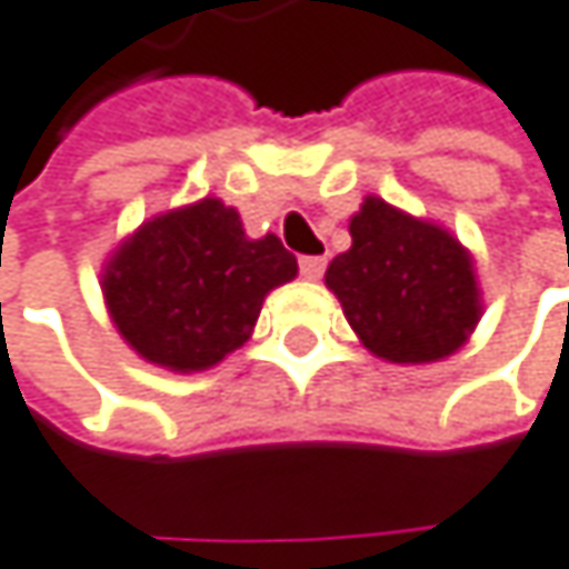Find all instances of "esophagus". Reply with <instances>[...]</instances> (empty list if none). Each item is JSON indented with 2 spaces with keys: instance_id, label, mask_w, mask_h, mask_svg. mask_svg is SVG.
Masks as SVG:
<instances>
[{
  "instance_id": "1",
  "label": "esophagus",
  "mask_w": 569,
  "mask_h": 569,
  "mask_svg": "<svg viewBox=\"0 0 569 569\" xmlns=\"http://www.w3.org/2000/svg\"><path fill=\"white\" fill-rule=\"evenodd\" d=\"M323 269H327V259H323V256H303V259H300V272H303V279H320V276H323Z\"/></svg>"
}]
</instances>
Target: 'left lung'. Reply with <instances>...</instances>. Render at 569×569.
<instances>
[{"label":"left lung","instance_id":"obj_1","mask_svg":"<svg viewBox=\"0 0 569 569\" xmlns=\"http://www.w3.org/2000/svg\"><path fill=\"white\" fill-rule=\"evenodd\" d=\"M350 239L323 279L371 353L431 363L469 340L482 300L472 256L449 229L371 194L350 219Z\"/></svg>","mask_w":569,"mask_h":569}]
</instances>
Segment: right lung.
I'll list each match as a JSON object with an SVG mask.
<instances>
[{
    "instance_id": "right-lung-1",
    "label": "right lung",
    "mask_w": 569,
    "mask_h": 569,
    "mask_svg": "<svg viewBox=\"0 0 569 569\" xmlns=\"http://www.w3.org/2000/svg\"><path fill=\"white\" fill-rule=\"evenodd\" d=\"M297 276L276 236L249 239L219 198L154 216L113 249L103 300L117 333L168 371H206L242 347L269 290Z\"/></svg>"
}]
</instances>
